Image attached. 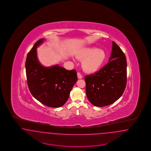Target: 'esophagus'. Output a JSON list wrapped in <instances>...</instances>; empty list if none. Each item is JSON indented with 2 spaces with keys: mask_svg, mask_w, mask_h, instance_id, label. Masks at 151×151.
I'll return each mask as SVG.
<instances>
[{
  "mask_svg": "<svg viewBox=\"0 0 151 151\" xmlns=\"http://www.w3.org/2000/svg\"><path fill=\"white\" fill-rule=\"evenodd\" d=\"M77 75H78V78L79 79H82L83 78V76H82V75L80 72H78Z\"/></svg>",
  "mask_w": 151,
  "mask_h": 151,
  "instance_id": "obj_1",
  "label": "esophagus"
}]
</instances>
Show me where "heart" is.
<instances>
[{
	"label": "heart",
	"instance_id": "1",
	"mask_svg": "<svg viewBox=\"0 0 151 151\" xmlns=\"http://www.w3.org/2000/svg\"><path fill=\"white\" fill-rule=\"evenodd\" d=\"M78 57L83 60V68L87 72L92 73L100 68L105 60L106 53L102 49L90 47L81 51Z\"/></svg>",
	"mask_w": 151,
	"mask_h": 151
}]
</instances>
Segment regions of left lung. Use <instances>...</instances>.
<instances>
[{"mask_svg":"<svg viewBox=\"0 0 151 151\" xmlns=\"http://www.w3.org/2000/svg\"><path fill=\"white\" fill-rule=\"evenodd\" d=\"M86 94L96 106H108L118 100L127 83L126 58L121 48L113 41L109 62L99 71L85 76Z\"/></svg>","mask_w":151,"mask_h":151,"instance_id":"obj_1","label":"left lung"}]
</instances>
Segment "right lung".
I'll return each instance as SVG.
<instances>
[{
	"mask_svg": "<svg viewBox=\"0 0 151 151\" xmlns=\"http://www.w3.org/2000/svg\"><path fill=\"white\" fill-rule=\"evenodd\" d=\"M44 39H40L30 50L25 62L27 84L33 96L43 105L59 108L68 100L72 87L78 80L75 70H67L55 65L45 67L37 57V47Z\"/></svg>",
	"mask_w": 151,
	"mask_h": 151,
	"instance_id": "obj_1",
	"label": "right lung"
}]
</instances>
